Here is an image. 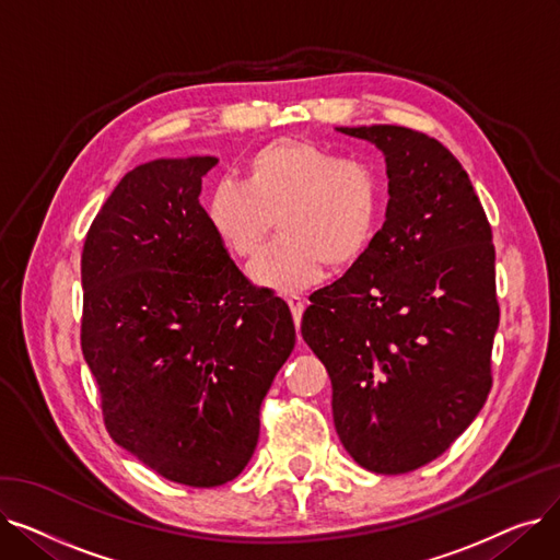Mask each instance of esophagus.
<instances>
[{"label":"esophagus","instance_id":"esophagus-1","mask_svg":"<svg viewBox=\"0 0 560 560\" xmlns=\"http://www.w3.org/2000/svg\"><path fill=\"white\" fill-rule=\"evenodd\" d=\"M288 302V306H290V313H292V319H295V327L300 329V325H302V315H304V302L300 300V298H288L285 300Z\"/></svg>","mask_w":560,"mask_h":560}]
</instances>
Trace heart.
<instances>
[{
	"label": "heart",
	"instance_id": "1",
	"mask_svg": "<svg viewBox=\"0 0 560 560\" xmlns=\"http://www.w3.org/2000/svg\"><path fill=\"white\" fill-rule=\"evenodd\" d=\"M384 209L376 172L340 161L306 138L272 140L249 159L247 184L220 179L206 199L215 238L241 258L254 256L275 220L281 238L252 265L249 279L275 292H302L325 268L345 270L370 249Z\"/></svg>",
	"mask_w": 560,
	"mask_h": 560
}]
</instances>
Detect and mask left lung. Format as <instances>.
I'll use <instances>...</instances> for the list:
<instances>
[{
  "label": "left lung",
  "mask_w": 560,
  "mask_h": 560,
  "mask_svg": "<svg viewBox=\"0 0 560 560\" xmlns=\"http://www.w3.org/2000/svg\"><path fill=\"white\" fill-rule=\"evenodd\" d=\"M386 159V222L365 256L317 290L304 342L325 363L342 447L376 475L438 458L492 386L494 247L456 156L395 125L338 127Z\"/></svg>",
  "instance_id": "obj_1"
}]
</instances>
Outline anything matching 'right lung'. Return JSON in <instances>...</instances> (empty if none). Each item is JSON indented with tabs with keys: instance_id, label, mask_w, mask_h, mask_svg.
Masks as SVG:
<instances>
[{
	"instance_id": "obj_1",
	"label": "right lung",
	"mask_w": 560,
	"mask_h": 560,
	"mask_svg": "<svg viewBox=\"0 0 560 560\" xmlns=\"http://www.w3.org/2000/svg\"><path fill=\"white\" fill-rule=\"evenodd\" d=\"M215 156L127 172L81 254V349L117 445L192 488L238 477L295 347L290 308L254 288L199 203Z\"/></svg>"
}]
</instances>
